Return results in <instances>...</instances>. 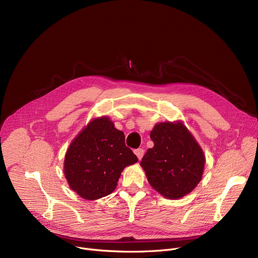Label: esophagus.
Wrapping results in <instances>:
<instances>
[{"mask_svg":"<svg viewBox=\"0 0 258 258\" xmlns=\"http://www.w3.org/2000/svg\"><path fill=\"white\" fill-rule=\"evenodd\" d=\"M135 155H136L138 157L139 160L142 159L143 155H144V150H142V148H138V150L135 151Z\"/></svg>","mask_w":258,"mask_h":258,"instance_id":"34e87169","label":"esophagus"}]
</instances>
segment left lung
Wrapping results in <instances>:
<instances>
[{
  "mask_svg": "<svg viewBox=\"0 0 258 258\" xmlns=\"http://www.w3.org/2000/svg\"><path fill=\"white\" fill-rule=\"evenodd\" d=\"M154 147L142 158L148 183L169 200L190 194L201 182L206 158L182 121L157 123L151 132Z\"/></svg>",
  "mask_w": 258,
  "mask_h": 258,
  "instance_id": "obj_1",
  "label": "left lung"
}]
</instances>
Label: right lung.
Instances as JSON below:
<instances>
[{
	"mask_svg": "<svg viewBox=\"0 0 258 258\" xmlns=\"http://www.w3.org/2000/svg\"><path fill=\"white\" fill-rule=\"evenodd\" d=\"M124 140L123 132L107 116L92 119L64 156L63 173L72 190L89 201L111 195L121 172L138 162Z\"/></svg>",
	"mask_w": 258,
	"mask_h": 258,
	"instance_id": "obj_1",
	"label": "right lung"
}]
</instances>
